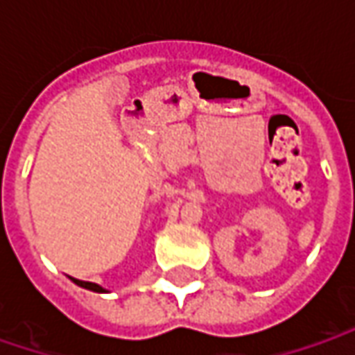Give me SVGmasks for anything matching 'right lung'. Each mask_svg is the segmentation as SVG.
Returning <instances> with one entry per match:
<instances>
[{
  "mask_svg": "<svg viewBox=\"0 0 355 355\" xmlns=\"http://www.w3.org/2000/svg\"><path fill=\"white\" fill-rule=\"evenodd\" d=\"M73 282L78 284V286H83V288H89V291H92V293H106L103 286H98V284H94V282H87V280H78V279H73Z\"/></svg>",
  "mask_w": 355,
  "mask_h": 355,
  "instance_id": "obj_1",
  "label": "right lung"
}]
</instances>
